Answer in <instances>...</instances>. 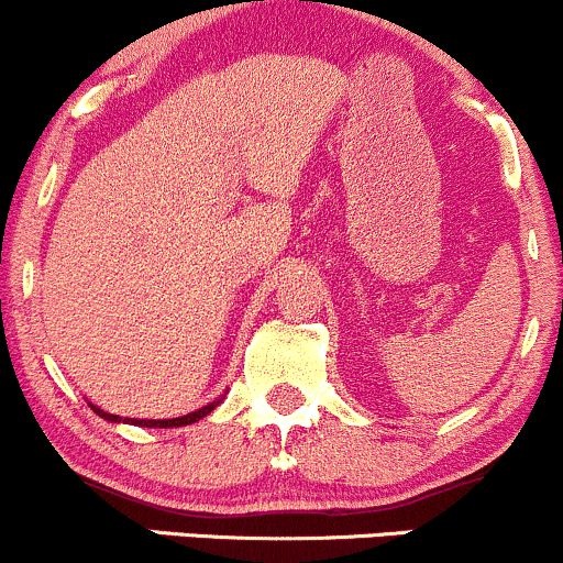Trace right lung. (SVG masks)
Returning a JSON list of instances; mask_svg holds the SVG:
<instances>
[{
    "instance_id": "add662e5",
    "label": "right lung",
    "mask_w": 563,
    "mask_h": 563,
    "mask_svg": "<svg viewBox=\"0 0 563 563\" xmlns=\"http://www.w3.org/2000/svg\"><path fill=\"white\" fill-rule=\"evenodd\" d=\"M219 402H211V405H206V407H200V410H196V412H190V416H183V418H169V421H140V418H124V423H134V426H156V429H172V426H187V423H196V421H200V418L203 416H209L211 410H214ZM92 410L97 412V416L100 418H106V421H111V423H119L121 418L119 416H111V412H106V410H100V407H95L92 405Z\"/></svg>"
}]
</instances>
